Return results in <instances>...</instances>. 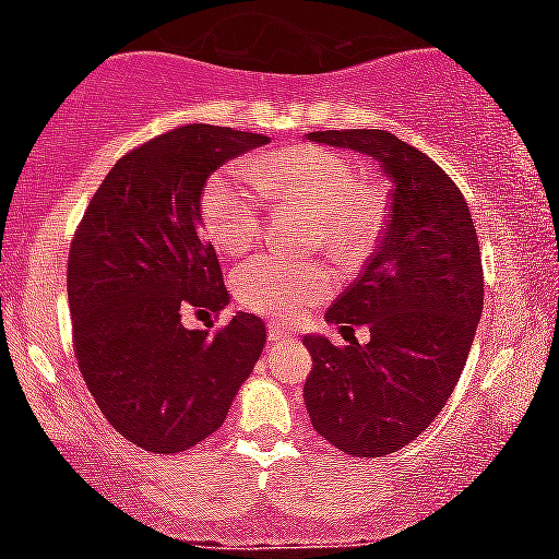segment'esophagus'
Segmentation results:
<instances>
[{
	"label": "esophagus",
	"instance_id": "1",
	"mask_svg": "<svg viewBox=\"0 0 559 559\" xmlns=\"http://www.w3.org/2000/svg\"><path fill=\"white\" fill-rule=\"evenodd\" d=\"M267 341H271V344H284V341H294V333H288L281 325L271 322V325H267Z\"/></svg>",
	"mask_w": 559,
	"mask_h": 559
}]
</instances>
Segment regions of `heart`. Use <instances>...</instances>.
I'll list each match as a JSON object with an SVG mask.
<instances>
[{"label":"heart","mask_w":559,"mask_h":559,"mask_svg":"<svg viewBox=\"0 0 559 559\" xmlns=\"http://www.w3.org/2000/svg\"><path fill=\"white\" fill-rule=\"evenodd\" d=\"M252 174L221 171L205 185L203 226L226 254L252 250L262 234V192L322 213L320 239L335 258L359 260L385 226L388 200L378 185L359 179L354 160L333 147L297 145L252 158ZM333 292L328 267L260 254L234 273V294L271 318H297Z\"/></svg>","instance_id":"heart-1"}]
</instances>
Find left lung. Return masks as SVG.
I'll return each instance as SVG.
<instances>
[{
	"label": "left lung",
	"mask_w": 559,
	"mask_h": 559,
	"mask_svg": "<svg viewBox=\"0 0 559 559\" xmlns=\"http://www.w3.org/2000/svg\"><path fill=\"white\" fill-rule=\"evenodd\" d=\"M307 140L378 160L390 179L380 241L325 312L369 325V344L305 335V406L318 435L356 459H382L442 412L466 367L484 307L479 239L468 203L432 158L385 130L309 132Z\"/></svg>",
	"instance_id": "8db88e82"
}]
</instances>
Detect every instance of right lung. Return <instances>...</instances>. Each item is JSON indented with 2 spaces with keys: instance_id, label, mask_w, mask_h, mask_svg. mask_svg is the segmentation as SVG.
<instances>
[{
  "instance_id": "right-lung-1",
  "label": "right lung",
  "mask_w": 559,
  "mask_h": 559,
  "mask_svg": "<svg viewBox=\"0 0 559 559\" xmlns=\"http://www.w3.org/2000/svg\"><path fill=\"white\" fill-rule=\"evenodd\" d=\"M271 143L231 127L187 124L114 164L67 260L75 356L109 425L151 453H179L224 425L265 346V322L239 312L218 333L181 314L228 305L200 200L226 160Z\"/></svg>"
}]
</instances>
